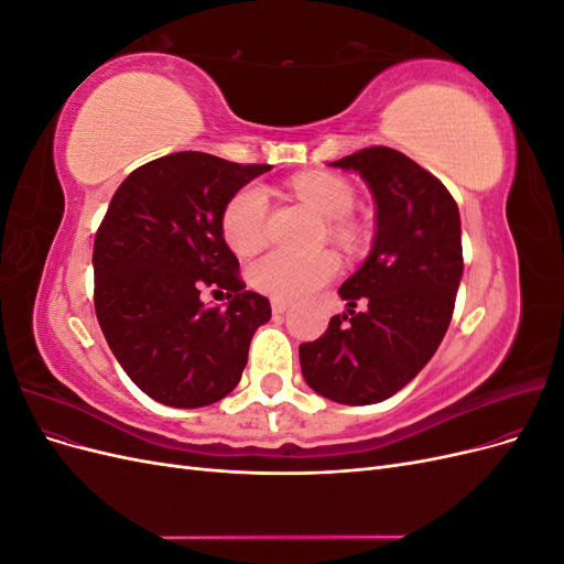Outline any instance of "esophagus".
I'll list each match as a JSON object with an SVG mask.
<instances>
[{"instance_id":"34e87169","label":"esophagus","mask_w":564,"mask_h":564,"mask_svg":"<svg viewBox=\"0 0 564 564\" xmlns=\"http://www.w3.org/2000/svg\"><path fill=\"white\" fill-rule=\"evenodd\" d=\"M270 305H272V313H275V315H282V313H286V308H289V303L282 301V299H272Z\"/></svg>"}]
</instances>
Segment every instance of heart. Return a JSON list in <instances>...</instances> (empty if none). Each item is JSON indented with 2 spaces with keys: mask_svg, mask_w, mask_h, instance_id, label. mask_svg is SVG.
I'll return each instance as SVG.
<instances>
[{
  "mask_svg": "<svg viewBox=\"0 0 564 564\" xmlns=\"http://www.w3.org/2000/svg\"><path fill=\"white\" fill-rule=\"evenodd\" d=\"M294 193L315 209L322 218L332 220L329 235L340 245H355L357 228L348 218L355 209V191L348 181L334 174H301L292 181ZM270 218V195L265 185L247 183L237 191L220 214V232L228 247L237 253H251L265 240ZM340 270L338 256L329 249L315 253L268 251L249 268L251 286L261 294L282 301L311 296L319 286L336 278Z\"/></svg>",
  "mask_w": 564,
  "mask_h": 564,
  "instance_id": "b5f03b06",
  "label": "heart"
}]
</instances>
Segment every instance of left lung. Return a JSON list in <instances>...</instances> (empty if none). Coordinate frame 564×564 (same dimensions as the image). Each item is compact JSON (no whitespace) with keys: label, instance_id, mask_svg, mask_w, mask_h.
<instances>
[{"label":"left lung","instance_id":"8db88e82","mask_svg":"<svg viewBox=\"0 0 564 564\" xmlns=\"http://www.w3.org/2000/svg\"><path fill=\"white\" fill-rule=\"evenodd\" d=\"M329 166L360 174L377 199L365 265L340 284L348 313L301 344L303 379L340 404L395 395L429 365L452 322L464 251L452 193L400 150L371 145ZM365 302V312H355Z\"/></svg>","mask_w":564,"mask_h":564}]
</instances>
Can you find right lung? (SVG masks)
Segmentation results:
<instances>
[{
  "instance_id": "obj_1",
  "label": "right lung",
  "mask_w": 564,
  "mask_h": 564,
  "mask_svg": "<svg viewBox=\"0 0 564 564\" xmlns=\"http://www.w3.org/2000/svg\"><path fill=\"white\" fill-rule=\"evenodd\" d=\"M268 164L174 152L124 178L94 240V305L112 355L145 395L195 409L240 383L270 301L245 292L240 261L220 232L226 202ZM231 299L209 310L198 289Z\"/></svg>"
}]
</instances>
